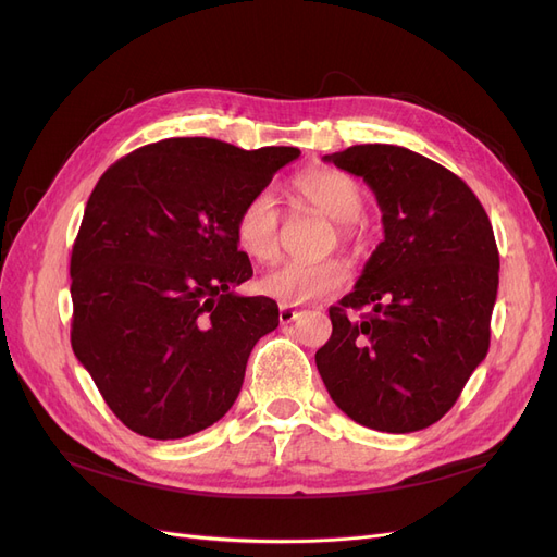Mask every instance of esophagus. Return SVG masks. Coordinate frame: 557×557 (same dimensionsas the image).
Instances as JSON below:
<instances>
[{"instance_id": "obj_1", "label": "esophagus", "mask_w": 557, "mask_h": 557, "mask_svg": "<svg viewBox=\"0 0 557 557\" xmlns=\"http://www.w3.org/2000/svg\"><path fill=\"white\" fill-rule=\"evenodd\" d=\"M295 318H297V309H293V307H281L278 309V320L283 325H290Z\"/></svg>"}]
</instances>
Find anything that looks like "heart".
<instances>
[{"label": "heart", "mask_w": 557, "mask_h": 557, "mask_svg": "<svg viewBox=\"0 0 557 557\" xmlns=\"http://www.w3.org/2000/svg\"><path fill=\"white\" fill-rule=\"evenodd\" d=\"M299 199L336 223V239L350 250L364 246V234L356 218L367 207V195L358 178L332 166H318L295 178ZM281 211L269 188L252 193L234 221V239L242 252L256 262H272L278 252ZM348 278V264L342 258L315 262H283L267 272L258 288L262 295L281 301L283 307H297L339 290Z\"/></svg>", "instance_id": "1"}]
</instances>
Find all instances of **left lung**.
Returning a JSON list of instances; mask_svg holds the SVG:
<instances>
[{
  "mask_svg": "<svg viewBox=\"0 0 557 557\" xmlns=\"http://www.w3.org/2000/svg\"><path fill=\"white\" fill-rule=\"evenodd\" d=\"M325 160L374 190L385 237L352 293L330 307L320 379L364 428L425 430L450 411L491 346L499 285L491 218L460 176L409 148L362 144Z\"/></svg>",
  "mask_w": 557,
  "mask_h": 557,
  "instance_id": "left-lung-1",
  "label": "left lung"
}]
</instances>
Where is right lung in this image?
Returning <instances> with one entry per match:
<instances>
[{"label": "right lung", "instance_id": "right-lung-1", "mask_svg": "<svg viewBox=\"0 0 557 557\" xmlns=\"http://www.w3.org/2000/svg\"><path fill=\"white\" fill-rule=\"evenodd\" d=\"M299 148L244 150L207 137L148 144L97 181L72 250V348L123 425L183 440L237 399L269 297L234 239L244 201Z\"/></svg>", "mask_w": 557, "mask_h": 557}]
</instances>
